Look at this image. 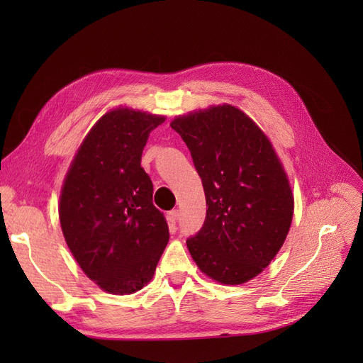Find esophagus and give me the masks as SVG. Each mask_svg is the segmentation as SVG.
<instances>
[{"label": "esophagus", "instance_id": "esophagus-1", "mask_svg": "<svg viewBox=\"0 0 363 363\" xmlns=\"http://www.w3.org/2000/svg\"><path fill=\"white\" fill-rule=\"evenodd\" d=\"M178 218H179V211H172L167 213V220L172 226H175L177 222H178Z\"/></svg>", "mask_w": 363, "mask_h": 363}]
</instances>
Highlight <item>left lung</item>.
<instances>
[{"mask_svg": "<svg viewBox=\"0 0 363 363\" xmlns=\"http://www.w3.org/2000/svg\"><path fill=\"white\" fill-rule=\"evenodd\" d=\"M203 182L206 219L186 247L203 274L238 285L257 277L282 247L294 211L291 186L262 129L223 104L172 121Z\"/></svg>", "mask_w": 363, "mask_h": 363, "instance_id": "8db88e82", "label": "left lung"}]
</instances>
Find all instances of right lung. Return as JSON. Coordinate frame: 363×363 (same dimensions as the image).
Segmentation results:
<instances>
[{"instance_id":"right-lung-1","label":"right lung","mask_w":363,"mask_h":363,"mask_svg":"<svg viewBox=\"0 0 363 363\" xmlns=\"http://www.w3.org/2000/svg\"><path fill=\"white\" fill-rule=\"evenodd\" d=\"M164 116L114 108L95 123L69 167L59 216L81 269L110 294H132L155 275L169 228L152 204L143 150Z\"/></svg>"}]
</instances>
